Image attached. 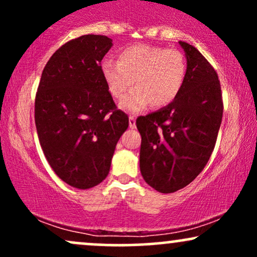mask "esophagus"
I'll return each instance as SVG.
<instances>
[{"label": "esophagus", "mask_w": 257, "mask_h": 257, "mask_svg": "<svg viewBox=\"0 0 257 257\" xmlns=\"http://www.w3.org/2000/svg\"><path fill=\"white\" fill-rule=\"evenodd\" d=\"M135 126H137V117L131 114V116H129V128L134 129Z\"/></svg>", "instance_id": "1"}]
</instances>
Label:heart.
Returning <instances> with one entry per match:
<instances>
[{
	"instance_id": "heart-1",
	"label": "heart",
	"mask_w": 257,
	"mask_h": 257,
	"mask_svg": "<svg viewBox=\"0 0 257 257\" xmlns=\"http://www.w3.org/2000/svg\"><path fill=\"white\" fill-rule=\"evenodd\" d=\"M101 73L113 98L119 99L133 85L137 87L122 100L128 111L147 105L166 107L179 95L186 76V61L181 52L150 44H134L122 49L118 61L105 59Z\"/></svg>"
}]
</instances>
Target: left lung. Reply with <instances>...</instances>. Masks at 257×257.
<instances>
[{
    "label": "left lung",
    "instance_id": "8db88e82",
    "mask_svg": "<svg viewBox=\"0 0 257 257\" xmlns=\"http://www.w3.org/2000/svg\"><path fill=\"white\" fill-rule=\"evenodd\" d=\"M187 70L172 104L137 118L140 172L161 193H173L204 169L216 144L223 102L217 73L197 48L180 41Z\"/></svg>",
    "mask_w": 257,
    "mask_h": 257
}]
</instances>
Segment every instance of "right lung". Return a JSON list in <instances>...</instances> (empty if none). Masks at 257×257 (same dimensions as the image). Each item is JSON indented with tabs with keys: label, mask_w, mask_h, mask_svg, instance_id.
<instances>
[{
	"label": "right lung",
	"mask_w": 257,
	"mask_h": 257,
	"mask_svg": "<svg viewBox=\"0 0 257 257\" xmlns=\"http://www.w3.org/2000/svg\"><path fill=\"white\" fill-rule=\"evenodd\" d=\"M111 47V38L102 35H83L63 44L44 66L35 99L44 156L59 178L79 190L108 175L117 141L129 124L101 73Z\"/></svg>",
	"instance_id": "add662e5"
}]
</instances>
